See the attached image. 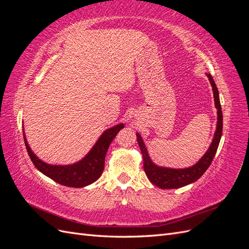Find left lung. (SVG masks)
<instances>
[{
	"instance_id": "1",
	"label": "left lung",
	"mask_w": 249,
	"mask_h": 249,
	"mask_svg": "<svg viewBox=\"0 0 249 249\" xmlns=\"http://www.w3.org/2000/svg\"><path fill=\"white\" fill-rule=\"evenodd\" d=\"M206 74L213 90L215 107L217 109V124L213 140L211 142L208 150L196 163L190 167L185 168H170L157 165L150 159L148 150L144 144V141H143L141 135L139 133H136L138 145L140 147L143 158V168H144L145 175L150 180V183L161 188V189H178V188L194 183L209 168L217 152L222 135V111L219 100V92H218L215 82L210 73Z\"/></svg>"
}]
</instances>
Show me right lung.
I'll use <instances>...</instances> for the list:
<instances>
[{"label":"right lung","instance_id":"1","mask_svg":"<svg viewBox=\"0 0 249 249\" xmlns=\"http://www.w3.org/2000/svg\"><path fill=\"white\" fill-rule=\"evenodd\" d=\"M124 127V124H118L104 131L85 157H83L78 162L66 165L50 164L39 159L30 147L24 129H22V134H24L28 154L37 169L60 185L82 188L94 183L96 179L100 178L104 170L105 157H106L109 145L117 133Z\"/></svg>","mask_w":249,"mask_h":249}]
</instances>
